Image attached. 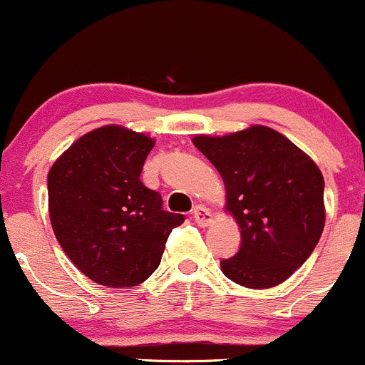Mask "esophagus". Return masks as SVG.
Instances as JSON below:
<instances>
[{
	"label": "esophagus",
	"instance_id": "1",
	"mask_svg": "<svg viewBox=\"0 0 365 365\" xmlns=\"http://www.w3.org/2000/svg\"><path fill=\"white\" fill-rule=\"evenodd\" d=\"M192 215H194L195 223H197V225H201V227L210 225L211 220H213V215H211V211L207 210V207L201 206V204L194 207V213H192Z\"/></svg>",
	"mask_w": 365,
	"mask_h": 365
}]
</instances>
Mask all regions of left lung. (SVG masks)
<instances>
[{"label": "left lung", "instance_id": "8db88e82", "mask_svg": "<svg viewBox=\"0 0 365 365\" xmlns=\"http://www.w3.org/2000/svg\"><path fill=\"white\" fill-rule=\"evenodd\" d=\"M192 142L222 175L225 207L241 227V247L222 259L223 274L251 289L289 279L315 250L326 223L317 164L279 131L258 124Z\"/></svg>", "mask_w": 365, "mask_h": 365}]
</instances>
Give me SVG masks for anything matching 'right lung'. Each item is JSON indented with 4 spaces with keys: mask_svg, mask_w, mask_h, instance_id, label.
<instances>
[{
    "mask_svg": "<svg viewBox=\"0 0 365 365\" xmlns=\"http://www.w3.org/2000/svg\"><path fill=\"white\" fill-rule=\"evenodd\" d=\"M154 140L123 126L83 135L48 173V210L63 253L86 277L109 287L142 284L161 263L185 216L163 210L140 180Z\"/></svg>",
    "mask_w": 365,
    "mask_h": 365,
    "instance_id": "obj_1",
    "label": "right lung"
}]
</instances>
